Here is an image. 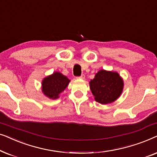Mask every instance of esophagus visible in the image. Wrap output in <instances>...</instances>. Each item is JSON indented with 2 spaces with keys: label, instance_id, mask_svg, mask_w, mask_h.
Segmentation results:
<instances>
[{
  "label": "esophagus",
  "instance_id": "1",
  "mask_svg": "<svg viewBox=\"0 0 157 157\" xmlns=\"http://www.w3.org/2000/svg\"><path fill=\"white\" fill-rule=\"evenodd\" d=\"M76 78H81V79L85 78V75L84 74H81L80 76H77Z\"/></svg>",
  "mask_w": 157,
  "mask_h": 157
}]
</instances>
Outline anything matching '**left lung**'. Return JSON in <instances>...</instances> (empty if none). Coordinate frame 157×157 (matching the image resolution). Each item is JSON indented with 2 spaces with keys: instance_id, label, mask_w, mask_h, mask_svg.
Wrapping results in <instances>:
<instances>
[{
  "instance_id": "1",
  "label": "left lung",
  "mask_w": 157,
  "mask_h": 157,
  "mask_svg": "<svg viewBox=\"0 0 157 157\" xmlns=\"http://www.w3.org/2000/svg\"><path fill=\"white\" fill-rule=\"evenodd\" d=\"M90 89L96 101L101 104L112 103L121 95L124 83L117 72L101 70L91 81Z\"/></svg>"
}]
</instances>
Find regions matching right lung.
Wrapping results in <instances>:
<instances>
[{"label": "right lung", "instance_id": "obj_1", "mask_svg": "<svg viewBox=\"0 0 157 157\" xmlns=\"http://www.w3.org/2000/svg\"><path fill=\"white\" fill-rule=\"evenodd\" d=\"M69 81V79L61 73L55 72L44 79L42 91L46 96L55 99L66 89Z\"/></svg>", "mask_w": 157, "mask_h": 157}]
</instances>
